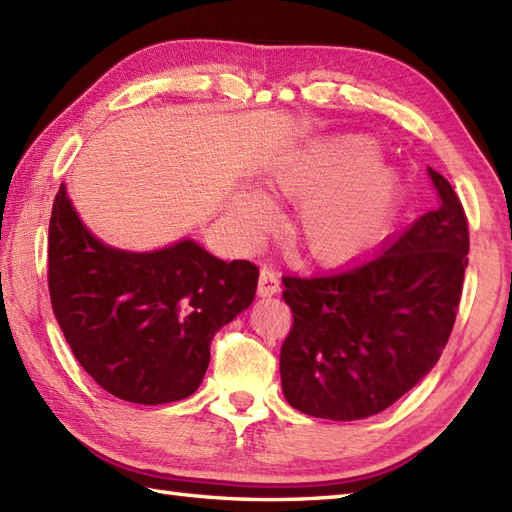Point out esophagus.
Instances as JSON below:
<instances>
[{
  "mask_svg": "<svg viewBox=\"0 0 512 512\" xmlns=\"http://www.w3.org/2000/svg\"><path fill=\"white\" fill-rule=\"evenodd\" d=\"M259 296H275L279 292V275L272 268L264 266L259 270Z\"/></svg>",
  "mask_w": 512,
  "mask_h": 512,
  "instance_id": "esophagus-1",
  "label": "esophagus"
}]
</instances>
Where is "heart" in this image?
<instances>
[{
	"label": "heart",
	"mask_w": 512,
	"mask_h": 512,
	"mask_svg": "<svg viewBox=\"0 0 512 512\" xmlns=\"http://www.w3.org/2000/svg\"><path fill=\"white\" fill-rule=\"evenodd\" d=\"M266 189L303 200L290 227L292 240L325 264H338L366 251L395 211L399 176L379 159L377 141L364 135L336 137L290 154L272 170ZM264 202L255 194L235 200L233 216L257 222Z\"/></svg>",
	"instance_id": "heart-1"
}]
</instances>
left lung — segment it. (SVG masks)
<instances>
[{"instance_id":"1","label":"left lung","mask_w":512,"mask_h":512,"mask_svg":"<svg viewBox=\"0 0 512 512\" xmlns=\"http://www.w3.org/2000/svg\"><path fill=\"white\" fill-rule=\"evenodd\" d=\"M438 207L388 237L373 257L314 277H283L292 329L281 386L316 419L358 421L401 399L441 358L469 264L465 209L427 170Z\"/></svg>"}]
</instances>
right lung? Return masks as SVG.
I'll return each instance as SVG.
<instances>
[{
  "label": "right lung",
  "mask_w": 512,
  "mask_h": 512,
  "mask_svg": "<svg viewBox=\"0 0 512 512\" xmlns=\"http://www.w3.org/2000/svg\"><path fill=\"white\" fill-rule=\"evenodd\" d=\"M47 285L80 366L130 403L181 401L209 366L216 331L255 299L259 270L194 240L130 253L93 237L61 185L50 218Z\"/></svg>",
  "instance_id": "add662e5"
}]
</instances>
